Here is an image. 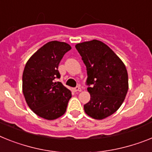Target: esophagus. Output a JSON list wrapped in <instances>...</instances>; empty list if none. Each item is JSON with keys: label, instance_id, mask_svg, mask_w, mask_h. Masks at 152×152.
Wrapping results in <instances>:
<instances>
[{"label": "esophagus", "instance_id": "1", "mask_svg": "<svg viewBox=\"0 0 152 152\" xmlns=\"http://www.w3.org/2000/svg\"><path fill=\"white\" fill-rule=\"evenodd\" d=\"M74 92H80L81 91V88L79 87V86H76V88H74L73 89Z\"/></svg>", "mask_w": 152, "mask_h": 152}]
</instances>
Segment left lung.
Masks as SVG:
<instances>
[{
  "label": "left lung",
  "mask_w": 152,
  "mask_h": 152,
  "mask_svg": "<svg viewBox=\"0 0 152 152\" xmlns=\"http://www.w3.org/2000/svg\"><path fill=\"white\" fill-rule=\"evenodd\" d=\"M76 48L86 66L90 100L84 105L85 113L103 120L115 113L123 104L128 90L125 65L108 45L101 41L78 43Z\"/></svg>",
  "instance_id": "left-lung-1"
}]
</instances>
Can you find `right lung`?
Here are the masks:
<instances>
[{
    "mask_svg": "<svg viewBox=\"0 0 152 152\" xmlns=\"http://www.w3.org/2000/svg\"><path fill=\"white\" fill-rule=\"evenodd\" d=\"M71 46L63 42L45 44L30 57L22 75V91L25 101L35 114L52 121L66 113L72 93L60 82L58 64Z\"/></svg>",
    "mask_w": 152,
    "mask_h": 152,
    "instance_id": "1",
    "label": "right lung"
}]
</instances>
